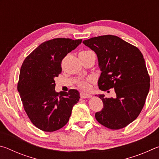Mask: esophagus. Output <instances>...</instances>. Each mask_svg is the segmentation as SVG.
I'll use <instances>...</instances> for the list:
<instances>
[{
	"instance_id": "esophagus-1",
	"label": "esophagus",
	"mask_w": 159,
	"mask_h": 159,
	"mask_svg": "<svg viewBox=\"0 0 159 159\" xmlns=\"http://www.w3.org/2000/svg\"><path fill=\"white\" fill-rule=\"evenodd\" d=\"M80 98H83V99H85V98H90L92 97V95H90V93H81L80 94Z\"/></svg>"
}]
</instances>
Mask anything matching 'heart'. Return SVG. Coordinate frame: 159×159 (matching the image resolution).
Returning a JSON list of instances; mask_svg holds the SVG:
<instances>
[{"mask_svg": "<svg viewBox=\"0 0 159 159\" xmlns=\"http://www.w3.org/2000/svg\"><path fill=\"white\" fill-rule=\"evenodd\" d=\"M93 52L92 51H90V50H84V51H82V52H80L79 53V55H88V54ZM91 81V79H86L84 80H82V81H80L79 83V86L80 88H81L83 90H88L90 88V83Z\"/></svg>", "mask_w": 159, "mask_h": 159, "instance_id": "obj_1", "label": "heart"}]
</instances>
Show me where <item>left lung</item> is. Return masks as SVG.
I'll list each match as a JSON object with an SVG mask.
<instances>
[{
	"label": "left lung",
	"mask_w": 159,
	"mask_h": 159,
	"mask_svg": "<svg viewBox=\"0 0 159 159\" xmlns=\"http://www.w3.org/2000/svg\"><path fill=\"white\" fill-rule=\"evenodd\" d=\"M97 54L102 71L99 88H114L115 98L98 97L104 107L95 114L102 125L112 130L127 126L136 119L144 105L150 88V77L142 52L120 38L105 35L83 41Z\"/></svg>",
	"instance_id": "obj_1"
}]
</instances>
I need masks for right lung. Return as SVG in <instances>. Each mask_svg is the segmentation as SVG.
I'll use <instances>...</instances> for the list:
<instances>
[{
    "label": "right lung",
    "mask_w": 159,
    "mask_h": 159,
    "mask_svg": "<svg viewBox=\"0 0 159 159\" xmlns=\"http://www.w3.org/2000/svg\"><path fill=\"white\" fill-rule=\"evenodd\" d=\"M82 39L58 38L43 43L26 57L21 66L17 90L24 109L40 130L53 132L64 127L80 94L74 89L56 93L55 78L61 72V61Z\"/></svg>",
    "instance_id": "obj_1"
}]
</instances>
